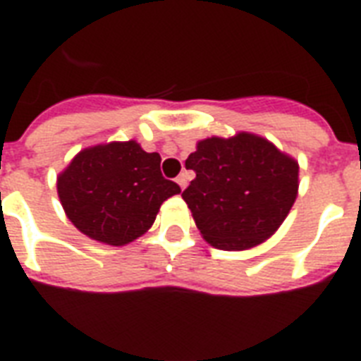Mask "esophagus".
Instances as JSON below:
<instances>
[{
    "label": "esophagus",
    "instance_id": "34e87169",
    "mask_svg": "<svg viewBox=\"0 0 361 361\" xmlns=\"http://www.w3.org/2000/svg\"><path fill=\"white\" fill-rule=\"evenodd\" d=\"M176 181H178V185H180L181 189H185L187 187V176L185 174L178 176V178H176Z\"/></svg>",
    "mask_w": 361,
    "mask_h": 361
}]
</instances>
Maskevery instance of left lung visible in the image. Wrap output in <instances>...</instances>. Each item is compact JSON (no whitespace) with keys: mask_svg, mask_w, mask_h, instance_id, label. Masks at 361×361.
I'll list each match as a JSON object with an SVG mask.
<instances>
[{"mask_svg":"<svg viewBox=\"0 0 361 361\" xmlns=\"http://www.w3.org/2000/svg\"><path fill=\"white\" fill-rule=\"evenodd\" d=\"M185 166L197 178L181 197L204 240L223 251L268 240L298 197L296 161L251 133L200 140Z\"/></svg>","mask_w":361,"mask_h":361,"instance_id":"left-lung-1","label":"left lung"}]
</instances>
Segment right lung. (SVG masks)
Masks as SVG:
<instances>
[{
  "mask_svg": "<svg viewBox=\"0 0 361 361\" xmlns=\"http://www.w3.org/2000/svg\"><path fill=\"white\" fill-rule=\"evenodd\" d=\"M181 192L161 174V155L136 144L86 147L58 176V195L71 223L87 238L125 245L153 225L161 204Z\"/></svg>",
  "mask_w": 361,
  "mask_h": 361,
  "instance_id": "1",
  "label": "right lung"
}]
</instances>
